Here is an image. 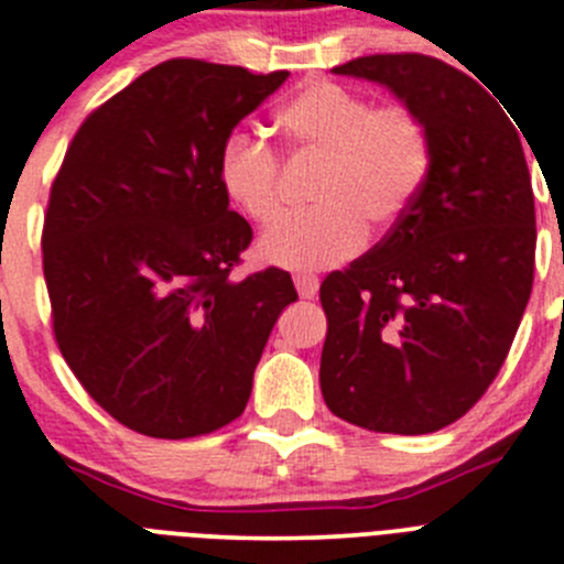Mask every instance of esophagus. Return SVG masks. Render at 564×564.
<instances>
[{"instance_id": "esophagus-1", "label": "esophagus", "mask_w": 564, "mask_h": 564, "mask_svg": "<svg viewBox=\"0 0 564 564\" xmlns=\"http://www.w3.org/2000/svg\"><path fill=\"white\" fill-rule=\"evenodd\" d=\"M294 286H297L300 297L311 300V297H316V292H319V278H316V275H297V278H294Z\"/></svg>"}]
</instances>
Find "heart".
Wrapping results in <instances>:
<instances>
[{
	"instance_id": "heart-1",
	"label": "heart",
	"mask_w": 564,
	"mask_h": 564,
	"mask_svg": "<svg viewBox=\"0 0 564 564\" xmlns=\"http://www.w3.org/2000/svg\"><path fill=\"white\" fill-rule=\"evenodd\" d=\"M289 154L316 156L314 209L261 237L259 259L272 267L314 272L352 259L366 226L386 231L419 198L433 167L424 120L402 104L371 107L369 98L333 82H311L275 112ZM217 182L234 209L259 226L281 217L278 160L245 131L226 137Z\"/></svg>"
}]
</instances>
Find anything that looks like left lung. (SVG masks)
Masks as SVG:
<instances>
[{
  "instance_id": "left-lung-1",
  "label": "left lung",
  "mask_w": 564,
  "mask_h": 564,
  "mask_svg": "<svg viewBox=\"0 0 564 564\" xmlns=\"http://www.w3.org/2000/svg\"><path fill=\"white\" fill-rule=\"evenodd\" d=\"M333 74L377 82L413 109L433 167L382 242L322 281V397L364 430L435 433L496 380L532 294L523 131L471 76L427 54H371Z\"/></svg>"
}]
</instances>
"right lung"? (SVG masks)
I'll list each match as a JSON object with an SVG mask.
<instances>
[{
  "mask_svg": "<svg viewBox=\"0 0 564 564\" xmlns=\"http://www.w3.org/2000/svg\"><path fill=\"white\" fill-rule=\"evenodd\" d=\"M286 70L167 59L87 115L43 220L54 338L123 427L182 441L242 415L264 344L297 300L278 267L231 281L250 245L217 156Z\"/></svg>",
  "mask_w": 564,
  "mask_h": 564,
  "instance_id": "1",
  "label": "right lung"
}]
</instances>
